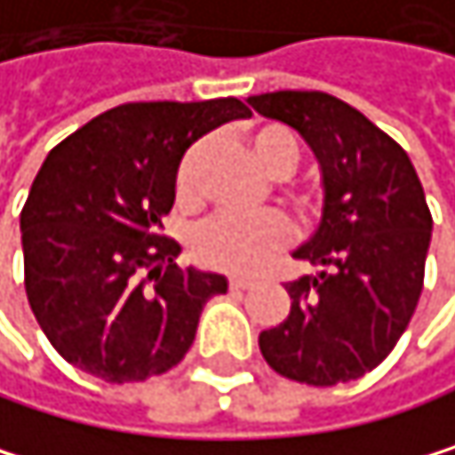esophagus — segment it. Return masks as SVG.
<instances>
[{
  "label": "esophagus",
  "instance_id": "1",
  "mask_svg": "<svg viewBox=\"0 0 455 455\" xmlns=\"http://www.w3.org/2000/svg\"><path fill=\"white\" fill-rule=\"evenodd\" d=\"M249 287H255V279H243V276L230 279V290H249Z\"/></svg>",
  "mask_w": 455,
  "mask_h": 455
}]
</instances>
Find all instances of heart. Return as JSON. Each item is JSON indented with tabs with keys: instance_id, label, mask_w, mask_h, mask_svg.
I'll return each instance as SVG.
<instances>
[{
	"instance_id": "heart-1",
	"label": "heart",
	"mask_w": 455,
	"mask_h": 455,
	"mask_svg": "<svg viewBox=\"0 0 455 455\" xmlns=\"http://www.w3.org/2000/svg\"><path fill=\"white\" fill-rule=\"evenodd\" d=\"M246 148L252 154L255 165L266 176H284L299 163V140L292 138L290 130L279 124H260L246 135ZM206 143H192L181 163L176 168V197L181 206L195 203L197 192V168L203 160ZM301 203H312L309 195H301ZM292 241L290 225L276 214H260V217H217L209 225H203L192 238V252L200 266L252 276L263 271L282 249Z\"/></svg>"
}]
</instances>
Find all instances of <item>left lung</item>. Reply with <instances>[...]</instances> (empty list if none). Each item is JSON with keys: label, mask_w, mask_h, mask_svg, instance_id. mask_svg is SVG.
<instances>
[{"label": "left lung", "mask_w": 455, "mask_h": 455, "mask_svg": "<svg viewBox=\"0 0 455 455\" xmlns=\"http://www.w3.org/2000/svg\"><path fill=\"white\" fill-rule=\"evenodd\" d=\"M299 132L323 179V217L292 258L320 266L287 282L290 315L260 333L274 371L307 385L350 382L385 361L423 290L431 214L407 151L325 92L249 97Z\"/></svg>", "instance_id": "8db88e82"}]
</instances>
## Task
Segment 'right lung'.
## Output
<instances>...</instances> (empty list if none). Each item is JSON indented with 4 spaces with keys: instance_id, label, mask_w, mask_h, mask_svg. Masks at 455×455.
Listing matches in <instances>:
<instances>
[{
    "instance_id": "add662e5",
    "label": "right lung",
    "mask_w": 455,
    "mask_h": 455,
    "mask_svg": "<svg viewBox=\"0 0 455 455\" xmlns=\"http://www.w3.org/2000/svg\"><path fill=\"white\" fill-rule=\"evenodd\" d=\"M249 116L235 97L127 102L64 138L20 212L29 307L56 353L105 382L173 369L228 279L181 271L163 235L176 168L206 132Z\"/></svg>"
}]
</instances>
